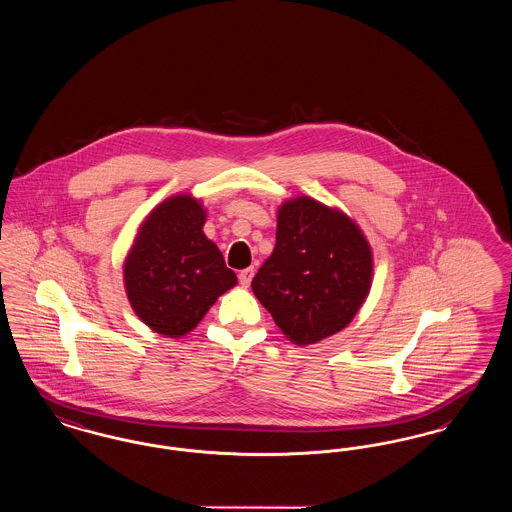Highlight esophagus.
I'll list each match as a JSON object with an SVG mask.
<instances>
[{"mask_svg":"<svg viewBox=\"0 0 512 512\" xmlns=\"http://www.w3.org/2000/svg\"><path fill=\"white\" fill-rule=\"evenodd\" d=\"M253 274H255V268L253 267L244 268V270L238 274V278H240V284H242L244 288H247V286L251 284V280H253Z\"/></svg>","mask_w":512,"mask_h":512,"instance_id":"1","label":"esophagus"}]
</instances>
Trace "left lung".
I'll use <instances>...</instances> for the list:
<instances>
[{
    "mask_svg": "<svg viewBox=\"0 0 512 512\" xmlns=\"http://www.w3.org/2000/svg\"><path fill=\"white\" fill-rule=\"evenodd\" d=\"M372 251L338 209L295 197L278 209L276 245L251 288L276 326L297 345L343 330L365 303Z\"/></svg>",
    "mask_w": 512,
    "mask_h": 512,
    "instance_id": "obj_1",
    "label": "left lung"
}]
</instances>
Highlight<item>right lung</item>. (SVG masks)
<instances>
[{"mask_svg":"<svg viewBox=\"0 0 512 512\" xmlns=\"http://www.w3.org/2000/svg\"><path fill=\"white\" fill-rule=\"evenodd\" d=\"M203 224L197 199L172 195L149 213L124 261V288L134 313L167 338L192 332L238 282L219 247L203 234Z\"/></svg>","mask_w":512,"mask_h":512,"instance_id":"1","label":"right lung"}]
</instances>
